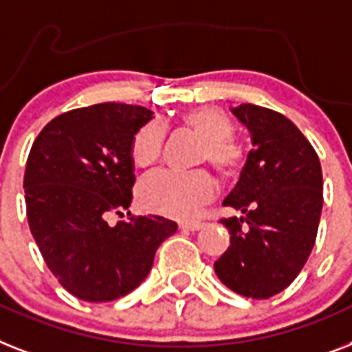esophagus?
Returning <instances> with one entry per match:
<instances>
[{
	"instance_id": "34e87169",
	"label": "esophagus",
	"mask_w": 352,
	"mask_h": 352,
	"mask_svg": "<svg viewBox=\"0 0 352 352\" xmlns=\"http://www.w3.org/2000/svg\"><path fill=\"white\" fill-rule=\"evenodd\" d=\"M201 223H179V230L185 232H196L201 228Z\"/></svg>"
}]
</instances>
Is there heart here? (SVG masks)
<instances>
[{"label":"heart","mask_w":352,"mask_h":352,"mask_svg":"<svg viewBox=\"0 0 352 352\" xmlns=\"http://www.w3.org/2000/svg\"><path fill=\"white\" fill-rule=\"evenodd\" d=\"M183 122L201 136V158L219 173L234 174L243 164V147L232 138L234 124L217 107H196L183 115ZM165 126L153 120L133 138L131 158L138 167H151L164 151ZM216 192V183L207 170H156L140 185V201L147 210L176 219H192Z\"/></svg>","instance_id":"heart-1"}]
</instances>
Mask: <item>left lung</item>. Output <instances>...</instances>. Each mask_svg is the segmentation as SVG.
I'll return each instance as SVG.
<instances>
[{
  "label": "left lung",
  "mask_w": 352,
  "mask_h": 352,
  "mask_svg": "<svg viewBox=\"0 0 352 352\" xmlns=\"http://www.w3.org/2000/svg\"><path fill=\"white\" fill-rule=\"evenodd\" d=\"M230 109L250 131L254 149L223 201L241 216L221 219L230 246L214 270L232 292L270 298L295 280L315 246L324 203L320 160L280 113L255 104Z\"/></svg>",
  "instance_id": "8db88e82"
}]
</instances>
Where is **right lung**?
Masks as SVG:
<instances>
[{
  "label": "right lung",
  "mask_w": 352,
  "mask_h": 352,
  "mask_svg": "<svg viewBox=\"0 0 352 352\" xmlns=\"http://www.w3.org/2000/svg\"><path fill=\"white\" fill-rule=\"evenodd\" d=\"M151 118L129 104L78 107L48 122L32 145L23 182L30 232L60 286L80 300L126 297L178 230L160 216L107 223L133 201L131 144Z\"/></svg>",
  "instance_id": "1"
}]
</instances>
